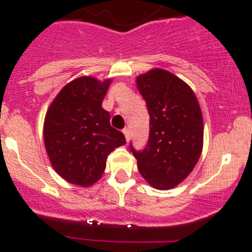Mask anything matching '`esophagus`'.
Returning <instances> with one entry per match:
<instances>
[{
  "label": "esophagus",
  "instance_id": "esophagus-1",
  "mask_svg": "<svg viewBox=\"0 0 252 252\" xmlns=\"http://www.w3.org/2000/svg\"><path fill=\"white\" fill-rule=\"evenodd\" d=\"M123 133H124V136H126V140L129 142V140H130V130H129L128 128H126L123 130Z\"/></svg>",
  "mask_w": 252,
  "mask_h": 252
}]
</instances>
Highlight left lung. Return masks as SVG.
I'll use <instances>...</instances> for the list:
<instances>
[{"label": "left lung", "mask_w": 252, "mask_h": 252, "mask_svg": "<svg viewBox=\"0 0 252 252\" xmlns=\"http://www.w3.org/2000/svg\"><path fill=\"white\" fill-rule=\"evenodd\" d=\"M150 114L147 145L136 151L138 169L151 187L175 188L196 166L204 145V121L199 101L187 83L155 68L136 78Z\"/></svg>", "instance_id": "1"}]
</instances>
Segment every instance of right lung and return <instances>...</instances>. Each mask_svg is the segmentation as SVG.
Instances as JSON below:
<instances>
[{
  "label": "right lung",
  "mask_w": 252,
  "mask_h": 252,
  "mask_svg": "<svg viewBox=\"0 0 252 252\" xmlns=\"http://www.w3.org/2000/svg\"><path fill=\"white\" fill-rule=\"evenodd\" d=\"M111 79L80 77L58 93L46 112L44 141L53 169L68 183L90 187L106 168L107 156L126 144L112 128L102 101Z\"/></svg>",
  "instance_id": "obj_1"
}]
</instances>
